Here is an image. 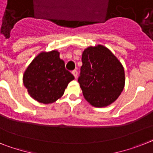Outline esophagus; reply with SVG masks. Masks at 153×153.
I'll list each match as a JSON object with an SVG mask.
<instances>
[{
  "instance_id": "esophagus-1",
  "label": "esophagus",
  "mask_w": 153,
  "mask_h": 153,
  "mask_svg": "<svg viewBox=\"0 0 153 153\" xmlns=\"http://www.w3.org/2000/svg\"><path fill=\"white\" fill-rule=\"evenodd\" d=\"M72 74H73V75H74V78L76 79L77 77H78V71H77L76 70H74L72 71Z\"/></svg>"
}]
</instances>
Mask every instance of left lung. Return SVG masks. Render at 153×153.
Returning a JSON list of instances; mask_svg holds the SVG:
<instances>
[{
  "mask_svg": "<svg viewBox=\"0 0 153 153\" xmlns=\"http://www.w3.org/2000/svg\"><path fill=\"white\" fill-rule=\"evenodd\" d=\"M82 62L78 82L85 99L96 107L111 104L124 89L125 79L122 65L102 45L85 49Z\"/></svg>",
  "mask_w": 153,
  "mask_h": 153,
  "instance_id": "obj_1",
  "label": "left lung"
}]
</instances>
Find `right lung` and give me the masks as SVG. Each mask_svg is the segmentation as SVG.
Listing matches in <instances>:
<instances>
[{"label": "right lung", "mask_w": 153, "mask_h": 153, "mask_svg": "<svg viewBox=\"0 0 153 153\" xmlns=\"http://www.w3.org/2000/svg\"><path fill=\"white\" fill-rule=\"evenodd\" d=\"M59 52H43L34 58L23 75V83L29 95L44 104L61 98L74 77L65 69Z\"/></svg>", "instance_id": "add662e5"}]
</instances>
